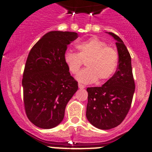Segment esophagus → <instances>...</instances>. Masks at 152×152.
I'll use <instances>...</instances> for the list:
<instances>
[{
    "instance_id": "1",
    "label": "esophagus",
    "mask_w": 152,
    "mask_h": 152,
    "mask_svg": "<svg viewBox=\"0 0 152 152\" xmlns=\"http://www.w3.org/2000/svg\"><path fill=\"white\" fill-rule=\"evenodd\" d=\"M85 87V85H82V84H79V89H84Z\"/></svg>"
}]
</instances>
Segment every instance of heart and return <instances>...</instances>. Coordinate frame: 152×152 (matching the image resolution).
Returning a JSON list of instances; mask_svg holds the SVG:
<instances>
[{
    "mask_svg": "<svg viewBox=\"0 0 152 152\" xmlns=\"http://www.w3.org/2000/svg\"><path fill=\"white\" fill-rule=\"evenodd\" d=\"M78 53L67 50L64 54V62L72 74H76L85 62L86 68L77 76V79L85 84L109 79L118 66V52L96 37L90 38L76 45Z\"/></svg>",
    "mask_w": 152,
    "mask_h": 152,
    "instance_id": "1",
    "label": "heart"
}]
</instances>
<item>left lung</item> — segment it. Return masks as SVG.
Wrapping results in <instances>:
<instances>
[{"label": "left lung", "instance_id": "left-lung-1", "mask_svg": "<svg viewBox=\"0 0 152 152\" xmlns=\"http://www.w3.org/2000/svg\"><path fill=\"white\" fill-rule=\"evenodd\" d=\"M109 34L117 41L119 56L117 70L102 87L87 88V120L96 128L104 130L122 123L129 111L135 89L129 52L118 36L112 32Z\"/></svg>", "mask_w": 152, "mask_h": 152}]
</instances>
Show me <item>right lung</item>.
Instances as JSON below:
<instances>
[{"label":"right lung","instance_id":"right-lung-1","mask_svg":"<svg viewBox=\"0 0 152 152\" xmlns=\"http://www.w3.org/2000/svg\"><path fill=\"white\" fill-rule=\"evenodd\" d=\"M76 32L50 31L31 49L23 75V103L28 120L41 129L62 122L67 102L78 90L64 62Z\"/></svg>","mask_w":152,"mask_h":152}]
</instances>
